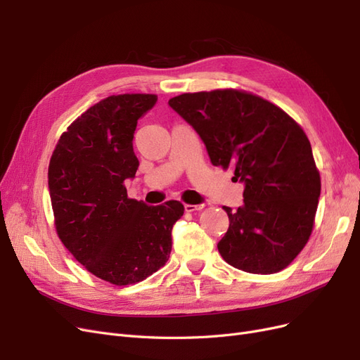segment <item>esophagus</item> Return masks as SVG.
Here are the masks:
<instances>
[{
    "label": "esophagus",
    "mask_w": 360,
    "mask_h": 360,
    "mask_svg": "<svg viewBox=\"0 0 360 360\" xmlns=\"http://www.w3.org/2000/svg\"><path fill=\"white\" fill-rule=\"evenodd\" d=\"M204 209V204H184V210L186 212H200Z\"/></svg>",
    "instance_id": "esophagus-1"
}]
</instances>
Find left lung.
<instances>
[{"label": "left lung", "mask_w": 360, "mask_h": 360, "mask_svg": "<svg viewBox=\"0 0 360 360\" xmlns=\"http://www.w3.org/2000/svg\"><path fill=\"white\" fill-rule=\"evenodd\" d=\"M169 106L197 130L214 167H233L245 183L243 205L217 243L236 269L270 275L308 243L321 191L311 143L279 106L257 94L224 89L184 93Z\"/></svg>", "instance_id": "obj_1"}]
</instances>
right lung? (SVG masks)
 Segmentation results:
<instances>
[{
    "label": "right lung",
    "mask_w": 360,
    "mask_h": 360,
    "mask_svg": "<svg viewBox=\"0 0 360 360\" xmlns=\"http://www.w3.org/2000/svg\"><path fill=\"white\" fill-rule=\"evenodd\" d=\"M156 94L110 96L89 108L63 132L53 150L48 184L53 224L76 261L114 285L153 275L171 254V230L183 216L180 201L147 205L127 197L138 158V118Z\"/></svg>",
    "instance_id": "right-lung-1"
}]
</instances>
